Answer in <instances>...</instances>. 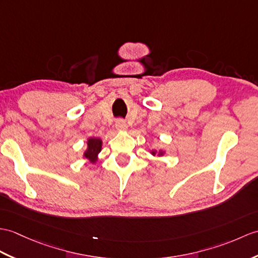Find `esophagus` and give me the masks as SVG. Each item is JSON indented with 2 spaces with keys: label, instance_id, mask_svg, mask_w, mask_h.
I'll list each match as a JSON object with an SVG mask.
<instances>
[{
  "label": "esophagus",
  "instance_id": "1",
  "mask_svg": "<svg viewBox=\"0 0 258 258\" xmlns=\"http://www.w3.org/2000/svg\"><path fill=\"white\" fill-rule=\"evenodd\" d=\"M115 128L117 131H126L127 124L125 123V121H123V119H118V121H116L115 123Z\"/></svg>",
  "mask_w": 258,
  "mask_h": 258
}]
</instances>
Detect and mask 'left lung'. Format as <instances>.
I'll list each match as a JSON object with an SVG mask.
<instances>
[{
  "label": "left lung",
  "mask_w": 258,
  "mask_h": 258,
  "mask_svg": "<svg viewBox=\"0 0 258 258\" xmlns=\"http://www.w3.org/2000/svg\"><path fill=\"white\" fill-rule=\"evenodd\" d=\"M151 154L153 155L154 157H163L164 155L166 154V151H165V149H163V148L158 149V151H157V149H152Z\"/></svg>",
  "instance_id": "1"
}]
</instances>
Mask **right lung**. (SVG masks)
I'll return each mask as SVG.
<instances>
[{
    "label": "right lung",
    "mask_w": 258,
    "mask_h": 258,
    "mask_svg": "<svg viewBox=\"0 0 258 258\" xmlns=\"http://www.w3.org/2000/svg\"><path fill=\"white\" fill-rule=\"evenodd\" d=\"M102 149V140L99 137H89L87 140V149L83 153V158L90 164H95L99 160V154Z\"/></svg>",
    "instance_id": "1"
}]
</instances>
